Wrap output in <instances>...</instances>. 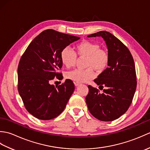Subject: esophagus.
<instances>
[{"instance_id":"1","label":"esophagus","mask_w":150,"mask_h":150,"mask_svg":"<svg viewBox=\"0 0 150 150\" xmlns=\"http://www.w3.org/2000/svg\"><path fill=\"white\" fill-rule=\"evenodd\" d=\"M74 84H75V86H79V85H81V84L80 83H79V82H74Z\"/></svg>"}]
</instances>
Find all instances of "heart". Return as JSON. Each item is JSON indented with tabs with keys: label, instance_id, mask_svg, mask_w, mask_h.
<instances>
[{
	"label": "heart",
	"instance_id": "heart-1",
	"mask_svg": "<svg viewBox=\"0 0 150 150\" xmlns=\"http://www.w3.org/2000/svg\"><path fill=\"white\" fill-rule=\"evenodd\" d=\"M75 53L68 47L64 48L60 53V60L62 64L67 68L75 66L77 55L86 57L84 69H75L66 73V78L75 82L82 83L93 79L95 76L94 70L98 73L103 72L109 64L110 57L108 51L100 48L98 44L84 40L74 46ZM76 54H75L74 53Z\"/></svg>",
	"mask_w": 150,
	"mask_h": 150
}]
</instances>
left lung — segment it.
Returning a JSON list of instances; mask_svg holds the SVG:
<instances>
[{"label":"left lung","instance_id":"left-lung-1","mask_svg":"<svg viewBox=\"0 0 150 150\" xmlns=\"http://www.w3.org/2000/svg\"><path fill=\"white\" fill-rule=\"evenodd\" d=\"M100 37L106 42L110 61L108 68L94 82L106 89L100 93L97 88L88 86L86 103L91 114L102 121H112L126 112L134 96L137 79L134 60L124 44L106 31L91 34L88 37Z\"/></svg>","mask_w":150,"mask_h":150}]
</instances>
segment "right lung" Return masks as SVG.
<instances>
[{
    "label": "right lung",
    "mask_w": 150,
    "mask_h": 150,
    "mask_svg": "<svg viewBox=\"0 0 150 150\" xmlns=\"http://www.w3.org/2000/svg\"><path fill=\"white\" fill-rule=\"evenodd\" d=\"M80 37L53 30L43 31L31 41L18 66V90L28 112L40 120H50L65 109L75 90L73 82L54 86L51 81L62 74V50Z\"/></svg>",
    "instance_id": "obj_1"
}]
</instances>
